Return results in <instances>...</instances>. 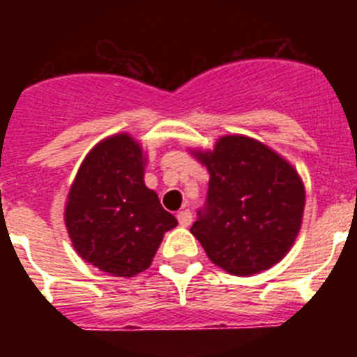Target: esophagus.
Segmentation results:
<instances>
[{
	"label": "esophagus",
	"mask_w": 357,
	"mask_h": 357,
	"mask_svg": "<svg viewBox=\"0 0 357 357\" xmlns=\"http://www.w3.org/2000/svg\"><path fill=\"white\" fill-rule=\"evenodd\" d=\"M176 218H178V223H181V227H188V225H191V222H193V216H191V213H189L188 209L181 211V213L176 214Z\"/></svg>",
	"instance_id": "34e87169"
}]
</instances>
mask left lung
Listing matches in <instances>:
<instances>
[{"mask_svg":"<svg viewBox=\"0 0 357 357\" xmlns=\"http://www.w3.org/2000/svg\"><path fill=\"white\" fill-rule=\"evenodd\" d=\"M209 172L206 207L191 234L207 257L232 275L272 268L293 247L305 189L286 159L247 135H223L214 150H193Z\"/></svg>","mask_w":357,"mask_h":357,"instance_id":"obj_1","label":"left lung"}]
</instances>
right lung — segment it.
<instances>
[{
  "label": "right lung",
  "mask_w": 357,
  "mask_h": 357,
  "mask_svg": "<svg viewBox=\"0 0 357 357\" xmlns=\"http://www.w3.org/2000/svg\"><path fill=\"white\" fill-rule=\"evenodd\" d=\"M143 148L128 134L100 141L80 164L64 222L82 259L114 277H134L153 261L164 232L178 225L144 185Z\"/></svg>",
  "instance_id": "1"
}]
</instances>
